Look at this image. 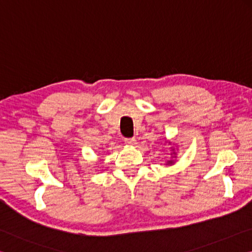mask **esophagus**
<instances>
[{
  "label": "esophagus",
  "instance_id": "esophagus-1",
  "mask_svg": "<svg viewBox=\"0 0 252 252\" xmlns=\"http://www.w3.org/2000/svg\"><path fill=\"white\" fill-rule=\"evenodd\" d=\"M125 144L129 145V146H134L136 144V138H125Z\"/></svg>",
  "mask_w": 252,
  "mask_h": 252
}]
</instances>
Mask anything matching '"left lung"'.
I'll return each instance as SVG.
<instances>
[{
  "mask_svg": "<svg viewBox=\"0 0 252 252\" xmlns=\"http://www.w3.org/2000/svg\"><path fill=\"white\" fill-rule=\"evenodd\" d=\"M166 143H168V144H170V145H171V142H168V140H166ZM170 148H171V153H170V155H171V159L166 162V165H167V166H171V165H174V164H175L176 160H174V159L176 158V155H177V153L175 152V148H174L173 146H171Z\"/></svg>",
  "mask_w": 252,
  "mask_h": 252,
  "instance_id": "1",
  "label": "left lung"
}]
</instances>
